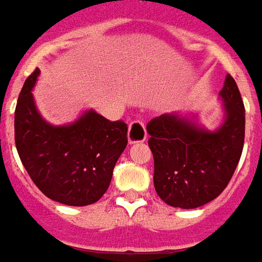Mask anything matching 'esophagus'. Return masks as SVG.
<instances>
[{"instance_id": "esophagus-1", "label": "esophagus", "mask_w": 262, "mask_h": 262, "mask_svg": "<svg viewBox=\"0 0 262 262\" xmlns=\"http://www.w3.org/2000/svg\"><path fill=\"white\" fill-rule=\"evenodd\" d=\"M146 140V131L144 122L140 120H135L129 124L128 128V142L135 144V142H144Z\"/></svg>"}]
</instances>
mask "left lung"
I'll return each instance as SVG.
<instances>
[{
    "label": "left lung",
    "instance_id": "left-lung-1",
    "mask_svg": "<svg viewBox=\"0 0 262 262\" xmlns=\"http://www.w3.org/2000/svg\"><path fill=\"white\" fill-rule=\"evenodd\" d=\"M223 122L207 129L196 114L169 113L148 122V145L154 155V186L166 205L196 209L224 190L240 161L246 110L238 87L226 76L219 93Z\"/></svg>",
    "mask_w": 262,
    "mask_h": 262
}]
</instances>
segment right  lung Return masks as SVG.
Wrapping results in <instances>:
<instances>
[{
	"instance_id": "add662e5",
	"label": "right lung",
	"mask_w": 262,
	"mask_h": 262,
	"mask_svg": "<svg viewBox=\"0 0 262 262\" xmlns=\"http://www.w3.org/2000/svg\"><path fill=\"white\" fill-rule=\"evenodd\" d=\"M39 73L36 69L28 77L16 103L18 155L49 199L68 206L93 205L110 186L113 169L127 146V124L87 110L76 121L52 125L33 100Z\"/></svg>"
}]
</instances>
